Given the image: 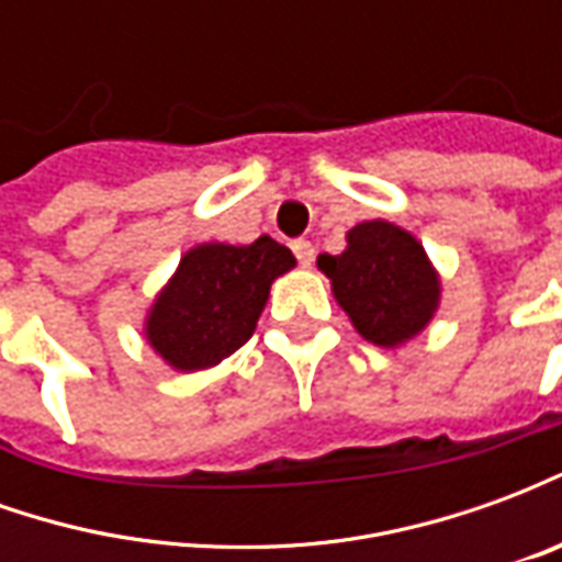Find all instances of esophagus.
<instances>
[{
    "label": "esophagus",
    "mask_w": 562,
    "mask_h": 562,
    "mask_svg": "<svg viewBox=\"0 0 562 562\" xmlns=\"http://www.w3.org/2000/svg\"><path fill=\"white\" fill-rule=\"evenodd\" d=\"M292 252H294V258L304 265V268H310V265L316 261V246L310 244V240H304V237H301V240H294Z\"/></svg>",
    "instance_id": "1"
}]
</instances>
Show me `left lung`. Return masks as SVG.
Returning <instances> with one entry per match:
<instances>
[{"label":"left lung","instance_id":"8db88e82","mask_svg":"<svg viewBox=\"0 0 562 562\" xmlns=\"http://www.w3.org/2000/svg\"><path fill=\"white\" fill-rule=\"evenodd\" d=\"M340 306L364 340L401 346L430 322L439 280L422 244L391 222H361L340 256H318Z\"/></svg>","mask_w":562,"mask_h":562}]
</instances>
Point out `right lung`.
I'll return each mask as SVG.
<instances>
[{
    "mask_svg": "<svg viewBox=\"0 0 562 562\" xmlns=\"http://www.w3.org/2000/svg\"><path fill=\"white\" fill-rule=\"evenodd\" d=\"M292 268V249L268 234L249 246L189 249L149 310V346L177 370L220 364L252 337L270 282Z\"/></svg>",
    "mask_w": 562,
    "mask_h": 562,
    "instance_id": "obj_1",
    "label": "right lung"
}]
</instances>
